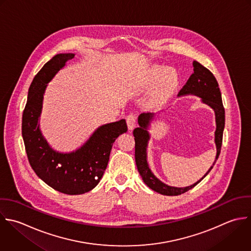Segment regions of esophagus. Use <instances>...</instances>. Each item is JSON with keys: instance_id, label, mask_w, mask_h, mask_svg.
<instances>
[{"instance_id": "esophagus-1", "label": "esophagus", "mask_w": 251, "mask_h": 251, "mask_svg": "<svg viewBox=\"0 0 251 251\" xmlns=\"http://www.w3.org/2000/svg\"><path fill=\"white\" fill-rule=\"evenodd\" d=\"M126 122L128 125V129L129 130H133L136 126V122H137V116L133 113H130L129 115H127L126 117Z\"/></svg>"}]
</instances>
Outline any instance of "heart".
Wrapping results in <instances>:
<instances>
[{
  "label": "heart",
  "mask_w": 251,
  "mask_h": 251,
  "mask_svg": "<svg viewBox=\"0 0 251 251\" xmlns=\"http://www.w3.org/2000/svg\"><path fill=\"white\" fill-rule=\"evenodd\" d=\"M159 80H161V83L155 95L156 100H161L162 98L167 96L177 86L179 81L178 75L175 71H167L165 67L155 65L151 69L147 77L146 87H152Z\"/></svg>",
  "instance_id": "heart-1"
}]
</instances>
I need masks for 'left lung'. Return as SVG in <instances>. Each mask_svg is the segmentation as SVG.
I'll use <instances>...</instances> for the list:
<instances>
[{
	"mask_svg": "<svg viewBox=\"0 0 251 251\" xmlns=\"http://www.w3.org/2000/svg\"><path fill=\"white\" fill-rule=\"evenodd\" d=\"M194 73L190 76L187 83L179 92L178 96L184 95H196L202 99V102L208 104L213 108L215 112L216 119V131H215V144H216V158L213 165L209 168L206 174L197 183L186 188H176L170 187L159 181L151 171L148 161H147V147L150 140V134L148 128L150 123L154 117V113H142L138 118V123L140 127L133 131L135 137V160L137 164L138 171L142 176L145 184L153 190L154 192L164 195V196H179L182 195L194 187H196L205 176L211 171L215 162L217 161L223 141V131L225 127V109L222 103L221 92L219 89L218 82L212 72L206 67L201 65L198 61L193 62Z\"/></svg>",
	"mask_w": 251,
	"mask_h": 251,
	"instance_id": "left-lung-1",
	"label": "left lung"
}]
</instances>
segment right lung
I'll return each instance as SVG.
<instances>
[{"instance_id":"right-lung-1","label":"right lung","mask_w":251,"mask_h":251,"mask_svg":"<svg viewBox=\"0 0 251 251\" xmlns=\"http://www.w3.org/2000/svg\"><path fill=\"white\" fill-rule=\"evenodd\" d=\"M74 53H58L34 77L22 114V138L29 163L36 175L53 190L65 195H82L93 190L106 169L111 148L119 135L127 132L125 119L99 127L77 151H53L42 136L39 117L47 84L72 59Z\"/></svg>"}]
</instances>
